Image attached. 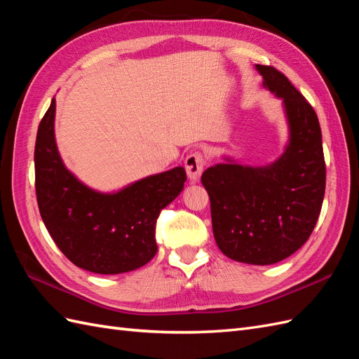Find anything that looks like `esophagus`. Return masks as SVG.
Masks as SVG:
<instances>
[{"instance_id": "1", "label": "esophagus", "mask_w": 359, "mask_h": 359, "mask_svg": "<svg viewBox=\"0 0 359 359\" xmlns=\"http://www.w3.org/2000/svg\"><path fill=\"white\" fill-rule=\"evenodd\" d=\"M205 162V154L201 151L191 153L185 159V168L191 182H198L201 172H203Z\"/></svg>"}]
</instances>
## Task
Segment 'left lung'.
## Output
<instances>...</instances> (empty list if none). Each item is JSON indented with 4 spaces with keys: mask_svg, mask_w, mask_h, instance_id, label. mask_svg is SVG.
Segmentation results:
<instances>
[{
    "mask_svg": "<svg viewBox=\"0 0 359 359\" xmlns=\"http://www.w3.org/2000/svg\"><path fill=\"white\" fill-rule=\"evenodd\" d=\"M267 88L283 103L288 144L279 159L249 167L232 158L208 168L201 183L210 198L212 231L227 258L270 265L308 241L320 215L326 165L317 114L280 71L256 65Z\"/></svg>",
    "mask_w": 359,
    "mask_h": 359,
    "instance_id": "left-lung-1",
    "label": "left lung"
}]
</instances>
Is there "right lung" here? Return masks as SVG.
Returning <instances> with one entry per match:
<instances>
[{"instance_id": "obj_1", "label": "right lung", "mask_w": 359, "mask_h": 359, "mask_svg": "<svg viewBox=\"0 0 359 359\" xmlns=\"http://www.w3.org/2000/svg\"><path fill=\"white\" fill-rule=\"evenodd\" d=\"M56 100L36 135V197L53 241L77 267L119 274L142 267L158 252L156 222L187 182L183 167L153 174L116 192H98L63 163L54 137Z\"/></svg>"}]
</instances>
